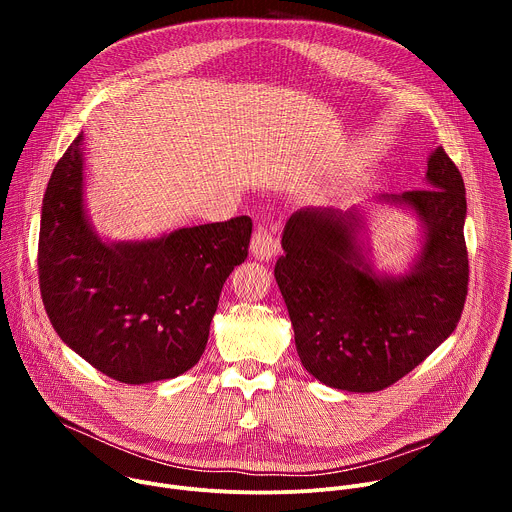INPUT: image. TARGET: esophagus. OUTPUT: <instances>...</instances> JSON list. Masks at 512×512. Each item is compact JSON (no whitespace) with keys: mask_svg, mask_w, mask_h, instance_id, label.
Segmentation results:
<instances>
[{"mask_svg":"<svg viewBox=\"0 0 512 512\" xmlns=\"http://www.w3.org/2000/svg\"><path fill=\"white\" fill-rule=\"evenodd\" d=\"M251 253L259 261H271L279 253V243L267 227H257L251 239Z\"/></svg>","mask_w":512,"mask_h":512,"instance_id":"esophagus-1","label":"esophagus"}]
</instances>
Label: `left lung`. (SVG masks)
I'll list each match as a JSON object with an SVG mask.
<instances>
[{
    "label": "left lung",
    "mask_w": 512,
    "mask_h": 512,
    "mask_svg": "<svg viewBox=\"0 0 512 512\" xmlns=\"http://www.w3.org/2000/svg\"><path fill=\"white\" fill-rule=\"evenodd\" d=\"M377 202L417 216L423 237L409 271L375 269L362 208L296 210L275 263L304 369L350 393L381 391L413 371L454 332L468 294L466 188L442 145L427 158L425 188Z\"/></svg>",
    "instance_id": "obj_1"
}]
</instances>
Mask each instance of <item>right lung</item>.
<instances>
[{"mask_svg":"<svg viewBox=\"0 0 512 512\" xmlns=\"http://www.w3.org/2000/svg\"><path fill=\"white\" fill-rule=\"evenodd\" d=\"M83 133L58 160L44 200L38 275L62 342L103 375L145 385L200 360L218 296L247 259L253 223L184 227L145 241H105L85 206Z\"/></svg>","mask_w":512,"mask_h":512,"instance_id":"right-lung-1","label":"right lung"}]
</instances>
